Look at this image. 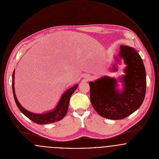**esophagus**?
I'll list each match as a JSON object with an SVG mask.
<instances>
[{"label": "esophagus", "instance_id": "obj_1", "mask_svg": "<svg viewBox=\"0 0 159 159\" xmlns=\"http://www.w3.org/2000/svg\"><path fill=\"white\" fill-rule=\"evenodd\" d=\"M84 78L86 81H89V80H90L92 78V76L91 75H85Z\"/></svg>", "mask_w": 159, "mask_h": 159}]
</instances>
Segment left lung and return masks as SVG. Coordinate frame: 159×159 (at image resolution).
<instances>
[{
    "label": "left lung",
    "instance_id": "left-lung-1",
    "mask_svg": "<svg viewBox=\"0 0 159 159\" xmlns=\"http://www.w3.org/2000/svg\"><path fill=\"white\" fill-rule=\"evenodd\" d=\"M115 57L116 65L123 58L126 65L125 75L118 78L123 89H118L116 78L104 76L89 83L91 102L102 117L110 120L125 118L142 105L146 91V74L143 61L133 48L121 46ZM111 71H117L115 65Z\"/></svg>",
    "mask_w": 159,
    "mask_h": 159
}]
</instances>
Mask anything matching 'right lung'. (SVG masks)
Returning a JSON list of instances; mask_svg holds the SVG:
<instances>
[{"label": "right lung", "mask_w": 159, "mask_h": 159, "mask_svg": "<svg viewBox=\"0 0 159 159\" xmlns=\"http://www.w3.org/2000/svg\"><path fill=\"white\" fill-rule=\"evenodd\" d=\"M14 79H15V70L13 71V75H12V90H13L14 99L16 106L19 108V110L21 111V112L23 113L26 117H28L33 122L39 125H46V124L52 123L54 122L60 121V120L63 118L68 111L70 97L71 96L72 94L74 93L75 90H76L78 86V84H76L73 87L67 89L62 94L57 105L52 110L47 111L44 113H35L25 109L18 102L15 94V88H14L15 80Z\"/></svg>", "instance_id": "obj_1"}]
</instances>
